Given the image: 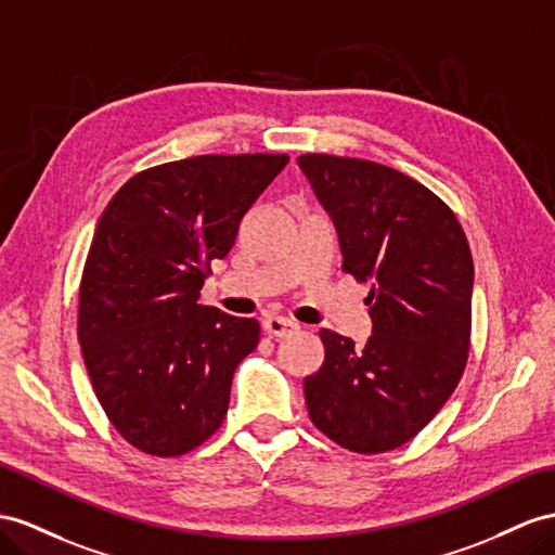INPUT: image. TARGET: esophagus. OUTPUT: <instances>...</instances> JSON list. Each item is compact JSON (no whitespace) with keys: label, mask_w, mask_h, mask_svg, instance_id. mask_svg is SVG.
<instances>
[{"label":"esophagus","mask_w":555,"mask_h":555,"mask_svg":"<svg viewBox=\"0 0 555 555\" xmlns=\"http://www.w3.org/2000/svg\"><path fill=\"white\" fill-rule=\"evenodd\" d=\"M262 325H264V331L269 335H274V337H283V335H288V333H293L297 328V323L286 319V317H267L262 321Z\"/></svg>","instance_id":"34e87169"}]
</instances>
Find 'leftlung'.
Returning a JSON list of instances; mask_svg holds the SVG:
<instances>
[{"label": "left lung", "instance_id": "obj_1", "mask_svg": "<svg viewBox=\"0 0 555 555\" xmlns=\"http://www.w3.org/2000/svg\"><path fill=\"white\" fill-rule=\"evenodd\" d=\"M337 227L343 269L373 281V335L363 347L319 331L323 365L305 377L309 417L351 452L401 448L460 385L472 347L474 260L452 208L385 164L302 154Z\"/></svg>", "mask_w": 555, "mask_h": 555}]
</instances>
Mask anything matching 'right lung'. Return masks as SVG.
Here are the masks:
<instances>
[{
	"label": "right lung",
	"instance_id": "obj_1",
	"mask_svg": "<svg viewBox=\"0 0 555 555\" xmlns=\"http://www.w3.org/2000/svg\"><path fill=\"white\" fill-rule=\"evenodd\" d=\"M288 154H202L140 170L98 220L77 337L98 403L140 452L178 457L220 429L260 323L198 305Z\"/></svg>",
	"mask_w": 555,
	"mask_h": 555
}]
</instances>
